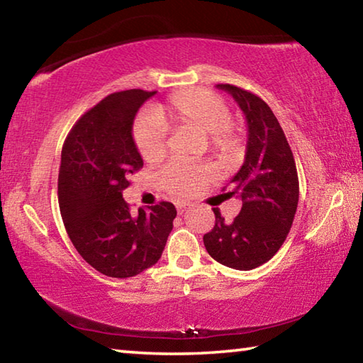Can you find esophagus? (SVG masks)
I'll return each instance as SVG.
<instances>
[{
    "label": "esophagus",
    "instance_id": "esophagus-1",
    "mask_svg": "<svg viewBox=\"0 0 363 363\" xmlns=\"http://www.w3.org/2000/svg\"><path fill=\"white\" fill-rule=\"evenodd\" d=\"M177 214H184V211L187 210V205L186 203H177Z\"/></svg>",
    "mask_w": 363,
    "mask_h": 363
}]
</instances>
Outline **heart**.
<instances>
[{
    "mask_svg": "<svg viewBox=\"0 0 363 363\" xmlns=\"http://www.w3.org/2000/svg\"><path fill=\"white\" fill-rule=\"evenodd\" d=\"M230 118V108L219 94L200 88L182 89L158 106L155 113L139 116L133 130L134 144L145 162L157 163L167 155L164 125L194 130L205 134L213 157L224 167H230L242 158L245 150L243 133ZM213 179L214 171L210 167L184 162H171L160 173L162 187L181 199L194 195Z\"/></svg>",
    "mask_w": 363,
    "mask_h": 363,
    "instance_id": "obj_1",
    "label": "heart"
}]
</instances>
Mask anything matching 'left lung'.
<instances>
[{"instance_id":"8db88e82","label":"left lung","mask_w":363,"mask_h":363,"mask_svg":"<svg viewBox=\"0 0 363 363\" xmlns=\"http://www.w3.org/2000/svg\"><path fill=\"white\" fill-rule=\"evenodd\" d=\"M218 88L243 110L248 143L243 167L227 192L242 200V210L225 223L214 208L216 223L203 235V243L208 255L223 266L251 270L277 253L291 229L299 200L296 163L279 120L261 97L233 84Z\"/></svg>"}]
</instances>
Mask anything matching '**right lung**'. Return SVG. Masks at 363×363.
<instances>
[{"instance_id":"add662e5","label":"right lung","mask_w":363,"mask_h":363,"mask_svg":"<svg viewBox=\"0 0 363 363\" xmlns=\"http://www.w3.org/2000/svg\"><path fill=\"white\" fill-rule=\"evenodd\" d=\"M155 93L107 96L73 125L62 147L57 194L65 230L83 259L107 277H134L157 264L177 214L169 201L133 214L123 200L128 177L144 164L134 116Z\"/></svg>"}]
</instances>
